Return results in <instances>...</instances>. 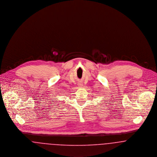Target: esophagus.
I'll return each instance as SVG.
<instances>
[{
  "instance_id": "obj_1",
  "label": "esophagus",
  "mask_w": 157,
  "mask_h": 157,
  "mask_svg": "<svg viewBox=\"0 0 157 157\" xmlns=\"http://www.w3.org/2000/svg\"><path fill=\"white\" fill-rule=\"evenodd\" d=\"M78 85L80 87H82V83L81 82H78Z\"/></svg>"
}]
</instances>
